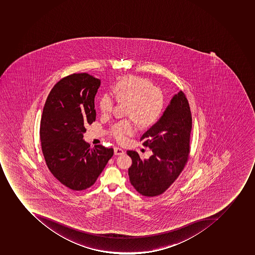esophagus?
Listing matches in <instances>:
<instances>
[{"instance_id":"1","label":"esophagus","mask_w":255,"mask_h":255,"mask_svg":"<svg viewBox=\"0 0 255 255\" xmlns=\"http://www.w3.org/2000/svg\"><path fill=\"white\" fill-rule=\"evenodd\" d=\"M114 153H115V155H122L125 153V151L122 148L116 147V148H114Z\"/></svg>"}]
</instances>
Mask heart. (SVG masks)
<instances>
[{"mask_svg": "<svg viewBox=\"0 0 255 255\" xmlns=\"http://www.w3.org/2000/svg\"><path fill=\"white\" fill-rule=\"evenodd\" d=\"M116 100L127 102V116L130 120H121L111 128V135L120 143H125L128 137L139 126L148 127L158 120L165 107V95L158 86H152L148 80L136 76H125L113 86ZM115 100L110 94H103L99 100L101 113L107 116L113 110Z\"/></svg>", "mask_w": 255, "mask_h": 255, "instance_id": "b5f03b06", "label": "heart"}]
</instances>
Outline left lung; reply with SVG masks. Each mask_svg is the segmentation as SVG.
I'll return each mask as SVG.
<instances>
[{
  "instance_id": "obj_1",
  "label": "left lung",
  "mask_w": 255,
  "mask_h": 255,
  "mask_svg": "<svg viewBox=\"0 0 255 255\" xmlns=\"http://www.w3.org/2000/svg\"><path fill=\"white\" fill-rule=\"evenodd\" d=\"M192 128L191 109L182 91L174 94L158 122L140 137L152 150L148 160L128 151L132 160L128 169L130 184L144 196L161 195L178 178L190 152Z\"/></svg>"
}]
</instances>
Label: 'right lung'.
<instances>
[{"label": "right lung", "instance_id": "right-lung-1", "mask_svg": "<svg viewBox=\"0 0 255 255\" xmlns=\"http://www.w3.org/2000/svg\"><path fill=\"white\" fill-rule=\"evenodd\" d=\"M100 79L74 73L54 86L40 122L42 151L56 179L73 191L89 188L114 154L113 148L90 147L83 134L96 119L94 98Z\"/></svg>", "mask_w": 255, "mask_h": 255}]
</instances>
